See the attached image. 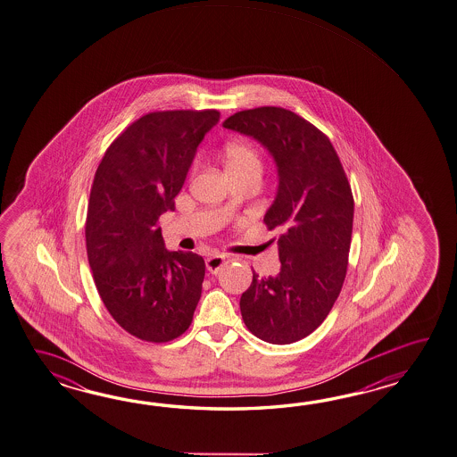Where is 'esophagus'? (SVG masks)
Segmentation results:
<instances>
[{
  "label": "esophagus",
  "instance_id": "obj_1",
  "mask_svg": "<svg viewBox=\"0 0 457 457\" xmlns=\"http://www.w3.org/2000/svg\"><path fill=\"white\" fill-rule=\"evenodd\" d=\"M224 262H226V257H224V255H221V253H213V255H210V257L206 259V269H208V272H212V274H218L220 269L223 267Z\"/></svg>",
  "mask_w": 457,
  "mask_h": 457
}]
</instances>
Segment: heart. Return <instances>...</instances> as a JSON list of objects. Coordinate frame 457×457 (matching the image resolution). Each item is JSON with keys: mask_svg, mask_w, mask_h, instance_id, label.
<instances>
[{"mask_svg": "<svg viewBox=\"0 0 457 457\" xmlns=\"http://www.w3.org/2000/svg\"><path fill=\"white\" fill-rule=\"evenodd\" d=\"M224 155H226L228 170L231 175L244 172H262V167H264L262 155L251 144H243V142L229 144L224 151Z\"/></svg>", "mask_w": 457, "mask_h": 457, "instance_id": "obj_1", "label": "heart"}]
</instances>
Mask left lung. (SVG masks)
Wrapping results in <instances>:
<instances>
[{"label":"left lung","instance_id":"obj_1","mask_svg":"<svg viewBox=\"0 0 457 457\" xmlns=\"http://www.w3.org/2000/svg\"><path fill=\"white\" fill-rule=\"evenodd\" d=\"M223 126L261 142L277 163L278 190L264 223L280 231V274L253 272L239 304L253 336L290 345L325 321L345 284L354 220L351 185L325 132L290 110H244Z\"/></svg>","mask_w":457,"mask_h":457}]
</instances>
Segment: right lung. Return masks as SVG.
Masks as SVG:
<instances>
[{
    "mask_svg": "<svg viewBox=\"0 0 457 457\" xmlns=\"http://www.w3.org/2000/svg\"><path fill=\"white\" fill-rule=\"evenodd\" d=\"M216 110L144 114L112 142L93 179L85 239L93 280L114 321L147 343L192 325L202 296V255L163 245L159 218L175 196Z\"/></svg>",
    "mask_w": 457,
    "mask_h": 457,
    "instance_id": "add662e5",
    "label": "right lung"
}]
</instances>
